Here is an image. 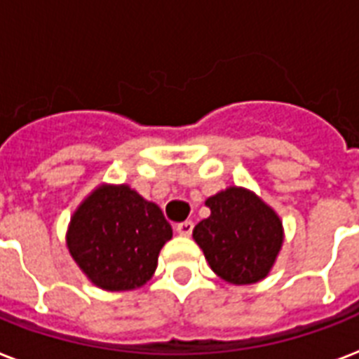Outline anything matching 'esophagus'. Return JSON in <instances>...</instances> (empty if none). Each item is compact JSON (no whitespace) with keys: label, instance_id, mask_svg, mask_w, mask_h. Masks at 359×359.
<instances>
[{"label":"esophagus","instance_id":"1","mask_svg":"<svg viewBox=\"0 0 359 359\" xmlns=\"http://www.w3.org/2000/svg\"><path fill=\"white\" fill-rule=\"evenodd\" d=\"M175 231H177L180 236H190L191 231H194V222H190V219L180 222V224L175 225Z\"/></svg>","mask_w":359,"mask_h":359}]
</instances>
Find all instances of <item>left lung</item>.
Segmentation results:
<instances>
[{"instance_id": "obj_1", "label": "left lung", "mask_w": 359, "mask_h": 359, "mask_svg": "<svg viewBox=\"0 0 359 359\" xmlns=\"http://www.w3.org/2000/svg\"><path fill=\"white\" fill-rule=\"evenodd\" d=\"M210 216L194 229V238L219 278L233 285L266 278L281 244L278 214L251 191L227 188L208 197Z\"/></svg>"}]
</instances>
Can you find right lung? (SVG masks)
Masks as SVG:
<instances>
[{"mask_svg": "<svg viewBox=\"0 0 359 359\" xmlns=\"http://www.w3.org/2000/svg\"><path fill=\"white\" fill-rule=\"evenodd\" d=\"M171 236L158 205L128 186H102L74 212L67 244L97 287L130 290L154 273L158 253Z\"/></svg>", "mask_w": 359, "mask_h": 359, "instance_id": "1", "label": "right lung"}]
</instances>
